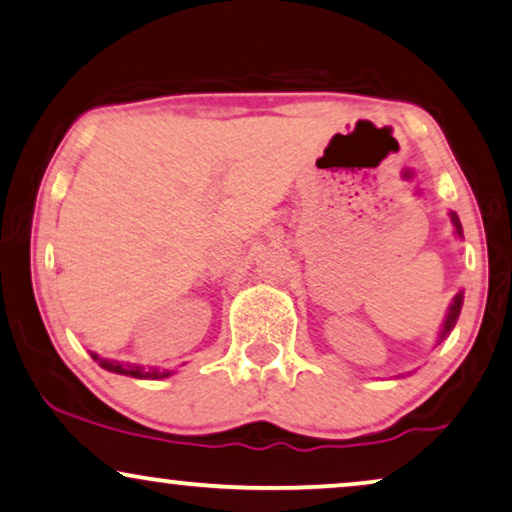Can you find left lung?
Returning <instances> with one entry per match:
<instances>
[{
    "mask_svg": "<svg viewBox=\"0 0 512 512\" xmlns=\"http://www.w3.org/2000/svg\"><path fill=\"white\" fill-rule=\"evenodd\" d=\"M451 222H454V226H456V234H458V236H463L461 222H458L456 212H451ZM461 307H463V293H458V295L454 297V302H451V307H449V314H446V319H444V328H442V335H439V342H442V340L446 338V335H449L451 328L456 326V321H458V314H461Z\"/></svg>",
    "mask_w": 512,
    "mask_h": 512,
    "instance_id": "left-lung-1",
    "label": "left lung"
}]
</instances>
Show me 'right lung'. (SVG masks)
Masks as SVG:
<instances>
[{"mask_svg": "<svg viewBox=\"0 0 512 512\" xmlns=\"http://www.w3.org/2000/svg\"><path fill=\"white\" fill-rule=\"evenodd\" d=\"M94 361H99L101 368L111 373H120V375H132V378H165L170 375L167 371H160V368H146L144 366H134V364H122V361H111V359H101L99 354H92Z\"/></svg>", "mask_w": 512, "mask_h": 512, "instance_id": "add662e5", "label": "right lung"}]
</instances>
